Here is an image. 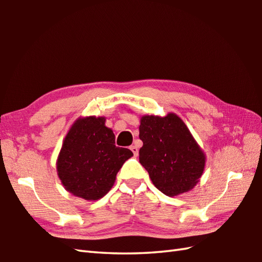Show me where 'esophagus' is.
Segmentation results:
<instances>
[{
	"mask_svg": "<svg viewBox=\"0 0 262 262\" xmlns=\"http://www.w3.org/2000/svg\"><path fill=\"white\" fill-rule=\"evenodd\" d=\"M130 149H132V152L134 153L135 157H137V155H138V148H137V146L136 145H132Z\"/></svg>",
	"mask_w": 262,
	"mask_h": 262,
	"instance_id": "esophagus-1",
	"label": "esophagus"
}]
</instances>
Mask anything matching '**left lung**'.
<instances>
[{"label":"left lung","mask_w":262,"mask_h":262,"mask_svg":"<svg viewBox=\"0 0 262 262\" xmlns=\"http://www.w3.org/2000/svg\"><path fill=\"white\" fill-rule=\"evenodd\" d=\"M140 138V162L161 192L174 197L199 182L206 155L179 116H142Z\"/></svg>","instance_id":"obj_1"}]
</instances>
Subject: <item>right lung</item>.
Masks as SVG:
<instances>
[{"label": "right lung", "mask_w": 262, "mask_h": 262, "mask_svg": "<svg viewBox=\"0 0 262 262\" xmlns=\"http://www.w3.org/2000/svg\"><path fill=\"white\" fill-rule=\"evenodd\" d=\"M132 157L130 149L115 145L105 117H81L64 138L56 161L57 174L69 192L94 202L113 188L118 171Z\"/></svg>", "instance_id": "add662e5"}]
</instances>
